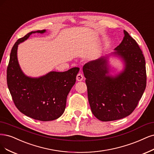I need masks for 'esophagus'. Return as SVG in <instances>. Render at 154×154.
Segmentation results:
<instances>
[{
	"label": "esophagus",
	"instance_id": "esophagus-1",
	"mask_svg": "<svg viewBox=\"0 0 154 154\" xmlns=\"http://www.w3.org/2000/svg\"><path fill=\"white\" fill-rule=\"evenodd\" d=\"M76 79H77V81H78V82H81V81H82L83 79V75H82L81 72L78 73V75H77Z\"/></svg>",
	"mask_w": 154,
	"mask_h": 154
}]
</instances>
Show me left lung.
<instances>
[{"mask_svg": "<svg viewBox=\"0 0 154 154\" xmlns=\"http://www.w3.org/2000/svg\"><path fill=\"white\" fill-rule=\"evenodd\" d=\"M121 43L110 55L124 62V69L110 75L109 55L87 63L83 67L92 112L103 122L122 119L136 108L146 88L145 60L136 41L124 30Z\"/></svg>", "mask_w": 154, "mask_h": 154, "instance_id": "1", "label": "left lung"}]
</instances>
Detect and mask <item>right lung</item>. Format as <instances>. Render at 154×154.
<instances>
[{"mask_svg":"<svg viewBox=\"0 0 154 154\" xmlns=\"http://www.w3.org/2000/svg\"><path fill=\"white\" fill-rule=\"evenodd\" d=\"M46 32L32 31L16 42L7 69L8 87L15 106L26 116L40 121L54 120L63 113L67 95L75 84L79 70L73 67L64 72L50 71L38 78L25 75L18 60V45L31 34Z\"/></svg>","mask_w":154,"mask_h":154,"instance_id":"add662e5","label":"right lung"}]
</instances>
